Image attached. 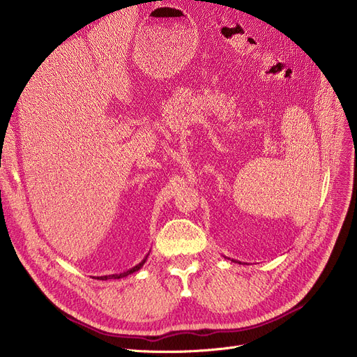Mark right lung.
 I'll list each match as a JSON object with an SVG mask.
<instances>
[{
  "label": "right lung",
  "mask_w": 357,
  "mask_h": 357,
  "mask_svg": "<svg viewBox=\"0 0 357 357\" xmlns=\"http://www.w3.org/2000/svg\"><path fill=\"white\" fill-rule=\"evenodd\" d=\"M149 256V255H147ZM147 256L140 261L139 265H136L135 268H131V269H128V271H126V272H123V273H120V275H108V276H97V279H100V280H107V279H120V278H124V276H127V275H130V273H133V272H137L143 265H144V261H146V259H147Z\"/></svg>",
  "instance_id": "obj_1"
}]
</instances>
